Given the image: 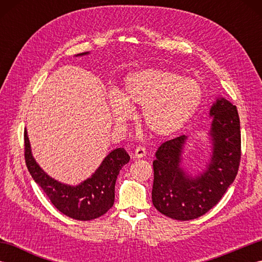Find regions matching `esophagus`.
Wrapping results in <instances>:
<instances>
[{"mask_svg": "<svg viewBox=\"0 0 262 262\" xmlns=\"http://www.w3.org/2000/svg\"><path fill=\"white\" fill-rule=\"evenodd\" d=\"M146 155V148L144 146H137L135 148V152H134V158H137V159H141V158H144Z\"/></svg>", "mask_w": 262, "mask_h": 262, "instance_id": "esophagus-1", "label": "esophagus"}]
</instances>
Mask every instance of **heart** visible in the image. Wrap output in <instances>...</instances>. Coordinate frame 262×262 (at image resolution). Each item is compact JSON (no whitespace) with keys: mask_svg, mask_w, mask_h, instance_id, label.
<instances>
[{"mask_svg":"<svg viewBox=\"0 0 262 262\" xmlns=\"http://www.w3.org/2000/svg\"><path fill=\"white\" fill-rule=\"evenodd\" d=\"M203 90L196 81L174 72L146 69L126 77L121 96L113 94L110 105L116 121L122 122L132 110L142 108L141 121L155 135H170L196 113Z\"/></svg>","mask_w":262,"mask_h":262,"instance_id":"1","label":"heart"}]
</instances>
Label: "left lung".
Listing matches in <instances>:
<instances>
[{
  "mask_svg": "<svg viewBox=\"0 0 262 262\" xmlns=\"http://www.w3.org/2000/svg\"><path fill=\"white\" fill-rule=\"evenodd\" d=\"M211 127L210 159L198 176L182 169L187 136L166 141L153 161L152 202L160 213L177 221L198 219L220 202L237 174L241 159V130L237 109L217 98L209 110Z\"/></svg>",
  "mask_w": 262,
  "mask_h": 262,
  "instance_id": "1",
  "label": "left lung"
}]
</instances>
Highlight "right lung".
Wrapping results in <instances>:
<instances>
[{
    "instance_id": "obj_1",
    "label": "right lung",
    "mask_w": 262,
    "mask_h": 262,
    "mask_svg": "<svg viewBox=\"0 0 262 262\" xmlns=\"http://www.w3.org/2000/svg\"><path fill=\"white\" fill-rule=\"evenodd\" d=\"M88 54H77L76 56ZM25 159L33 180L60 213L73 220L91 221L113 207L117 176L130 158L124 148H116L103 159L90 178L77 186L65 185L49 177L38 165L32 157L28 133L25 129Z\"/></svg>"
}]
</instances>
